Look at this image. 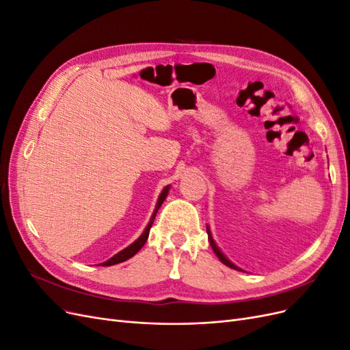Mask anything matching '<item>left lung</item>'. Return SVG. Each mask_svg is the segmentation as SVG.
I'll list each match as a JSON object with an SVG mask.
<instances>
[{"mask_svg":"<svg viewBox=\"0 0 350 350\" xmlns=\"http://www.w3.org/2000/svg\"><path fill=\"white\" fill-rule=\"evenodd\" d=\"M207 235H208V242H210V245H211V248H213V251H215V254L217 256V258L225 264V266H228V267H230V269H235V270H241V269H238L235 264H232L224 254H221V251L216 247V243H215V241H213V238H211V234H210V230H208V228H207Z\"/></svg>","mask_w":350,"mask_h":350,"instance_id":"obj_1","label":"left lung"}]
</instances>
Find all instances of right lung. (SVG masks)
<instances>
[{
  "label": "right lung",
  "mask_w": 350,
  "mask_h": 350,
  "mask_svg": "<svg viewBox=\"0 0 350 350\" xmlns=\"http://www.w3.org/2000/svg\"><path fill=\"white\" fill-rule=\"evenodd\" d=\"M167 189H169V187H166L163 191H162V194L159 196V200H157V204H156V208H154V211H153V215H152V219H150V221H149V225L146 226V229H144V232L142 234V237L137 239L135 242H133L130 247H126L125 250H122V251H120L118 254H115V256L112 257V258H109L108 261H105V262H102V266H113V264H118V262H122V261H125V260H129V258H131L134 254H137L139 252L140 250H142V247L146 243V241H147V238H149V232H150V228H152V225H153V220H154V217H156V213H157V210H159V207L162 206V203L165 201V198H166V196H167Z\"/></svg>",
  "instance_id": "add662e5"
}]
</instances>
